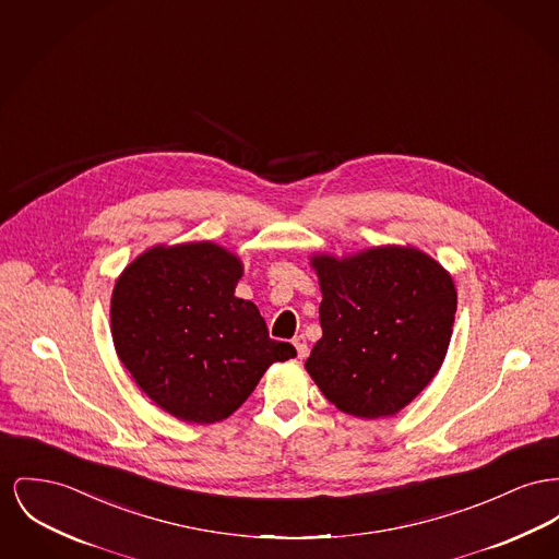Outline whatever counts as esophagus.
<instances>
[{"label":"esophagus","instance_id":"34e87169","mask_svg":"<svg viewBox=\"0 0 559 559\" xmlns=\"http://www.w3.org/2000/svg\"><path fill=\"white\" fill-rule=\"evenodd\" d=\"M294 346H296L297 357L299 359H306L308 357V342H306V337L304 335H297L296 340H294Z\"/></svg>","mask_w":559,"mask_h":559}]
</instances>
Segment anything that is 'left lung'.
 Here are the masks:
<instances>
[{
	"instance_id": "8db88e82",
	"label": "left lung",
	"mask_w": 559,
	"mask_h": 559,
	"mask_svg": "<svg viewBox=\"0 0 559 559\" xmlns=\"http://www.w3.org/2000/svg\"><path fill=\"white\" fill-rule=\"evenodd\" d=\"M323 337L306 369L344 414L386 418L425 391L445 359L456 287L414 247H376L335 260L312 255Z\"/></svg>"
}]
</instances>
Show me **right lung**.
<instances>
[{
    "label": "right lung",
    "instance_id": "add662e5",
    "mask_svg": "<svg viewBox=\"0 0 559 559\" xmlns=\"http://www.w3.org/2000/svg\"><path fill=\"white\" fill-rule=\"evenodd\" d=\"M240 276L234 253L202 240L158 245L116 281V353L139 389L183 423L228 418L272 362L297 355L267 335L253 301L234 296Z\"/></svg>",
    "mask_w": 559,
    "mask_h": 559
}]
</instances>
